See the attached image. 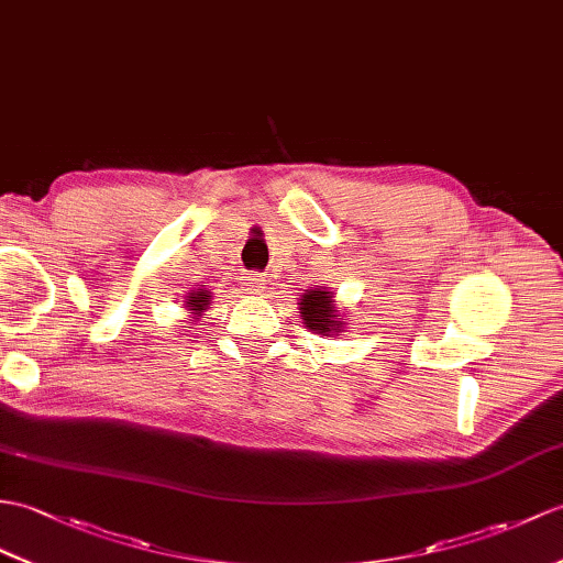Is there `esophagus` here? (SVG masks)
<instances>
[{"label": "esophagus", "mask_w": 563, "mask_h": 563, "mask_svg": "<svg viewBox=\"0 0 563 563\" xmlns=\"http://www.w3.org/2000/svg\"><path fill=\"white\" fill-rule=\"evenodd\" d=\"M246 283H244V290L250 292V295H258V292H264V285H266V280H264V276H261L258 271H252V273H246V278H244Z\"/></svg>", "instance_id": "1"}]
</instances>
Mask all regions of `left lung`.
I'll list each match as a JSON object with an SVG mask.
<instances>
[{
  "instance_id": "obj_1",
  "label": "left lung",
  "mask_w": 563,
  "mask_h": 563,
  "mask_svg": "<svg viewBox=\"0 0 563 563\" xmlns=\"http://www.w3.org/2000/svg\"><path fill=\"white\" fill-rule=\"evenodd\" d=\"M299 313L305 317V323L311 331L317 333H338L341 331V321H338V309L333 305V292H325L321 287L302 295V302H299Z\"/></svg>"
}]
</instances>
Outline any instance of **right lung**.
<instances>
[{"label": "right lung", "mask_w": 563, "mask_h": 563, "mask_svg": "<svg viewBox=\"0 0 563 563\" xmlns=\"http://www.w3.org/2000/svg\"><path fill=\"white\" fill-rule=\"evenodd\" d=\"M189 309L191 311H203L208 309V302H211V295L208 292H189Z\"/></svg>", "instance_id": "obj_1"}]
</instances>
